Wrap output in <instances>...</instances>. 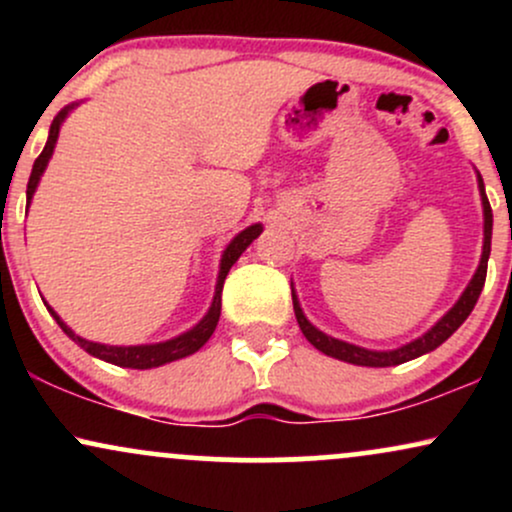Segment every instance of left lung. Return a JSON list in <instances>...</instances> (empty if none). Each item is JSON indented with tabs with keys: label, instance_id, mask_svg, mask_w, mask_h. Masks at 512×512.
Returning a JSON list of instances; mask_svg holds the SVG:
<instances>
[{
	"label": "left lung",
	"instance_id": "1",
	"mask_svg": "<svg viewBox=\"0 0 512 512\" xmlns=\"http://www.w3.org/2000/svg\"><path fill=\"white\" fill-rule=\"evenodd\" d=\"M477 182H479V195H481V207H484V245H481V260L477 272H474L472 279H469L467 289L462 291V296L457 298V303L445 313L431 330L416 337L414 342L397 346V349L390 351H375V349H363V346L342 342V339H334L330 334L320 332L313 322L308 320L303 313L301 303H298L296 291H293L291 284V296H293V313H296L298 327L305 334L310 344L315 346L317 351H322L325 356L337 358V361L344 363H354V366H368V368H387V366H399V363H407L411 358H419L428 354V351L438 349L445 339L450 337L457 327L467 320L469 313L474 310V305L479 301V293L484 289L486 281V264H489V255H491V231H493V214H491V204L486 199V190H484V180L477 173Z\"/></svg>",
	"mask_w": 512,
	"mask_h": 512
}]
</instances>
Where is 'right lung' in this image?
Returning a JSON list of instances; mask_svg holds the SVG:
<instances>
[{
    "label": "right lung",
    "instance_id": "right-lung-1",
    "mask_svg": "<svg viewBox=\"0 0 512 512\" xmlns=\"http://www.w3.org/2000/svg\"><path fill=\"white\" fill-rule=\"evenodd\" d=\"M76 105H79V103L67 105V108L60 110V115H57L55 120H52L50 134H48V144H45L43 154L35 158L33 170H31V178H28V190H26L28 207H31V199L35 195V190H38V182H40V178H43L45 168H48V163H50V158H52V151H55V144H57V137H60L62 122L67 120V115L72 113ZM260 233H262V223H252V226L245 228V231H240L238 236L226 245V250H223L221 262H219V276H216L214 298H211V305H209L207 315H204L195 327H190V330H187V332L178 334V337L166 339V342L134 344V346H110V344H101V342H88V339L79 337V334H76L72 327H69L67 322H64L62 317L50 308L48 303H45V305H48L50 315L55 317L57 325L62 327V332L67 334V337L72 339V342L79 344L81 349L88 351V354H91V356L101 358V361L113 363V366H120V368L146 370V368L166 366V363H170V361H178V358H185V356L195 354V351H199L204 344L209 342V337H211V334H214L216 325H219V317H221L223 281H226V276H228V272H231L233 264L238 262V257L243 255L245 250H248V245L257 236H260Z\"/></svg>",
    "mask_w": 512,
    "mask_h": 512
}]
</instances>
